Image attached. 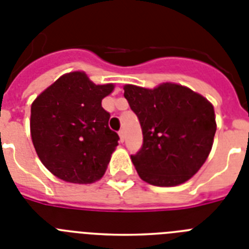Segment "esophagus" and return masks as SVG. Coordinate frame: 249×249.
Returning <instances> with one entry per match:
<instances>
[{
    "label": "esophagus",
    "instance_id": "esophagus-1",
    "mask_svg": "<svg viewBox=\"0 0 249 249\" xmlns=\"http://www.w3.org/2000/svg\"><path fill=\"white\" fill-rule=\"evenodd\" d=\"M119 137H120V142H121V143H123V142L125 141V131H124V129H120V130H119Z\"/></svg>",
    "mask_w": 249,
    "mask_h": 249
}]
</instances>
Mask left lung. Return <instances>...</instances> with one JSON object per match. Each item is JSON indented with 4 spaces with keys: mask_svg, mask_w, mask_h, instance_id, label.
<instances>
[{
    "mask_svg": "<svg viewBox=\"0 0 249 249\" xmlns=\"http://www.w3.org/2000/svg\"><path fill=\"white\" fill-rule=\"evenodd\" d=\"M124 97L138 116L143 144L131 162L154 186H177L191 178L208 158L216 123L205 97L175 83L153 89L126 85Z\"/></svg>",
    "mask_w": 249,
    "mask_h": 249,
    "instance_id": "left-lung-1",
    "label": "left lung"
}]
</instances>
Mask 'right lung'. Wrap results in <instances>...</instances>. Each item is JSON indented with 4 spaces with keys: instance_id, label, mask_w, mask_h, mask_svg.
Instances as JSON below:
<instances>
[{
    "instance_id": "1",
    "label": "right lung",
    "mask_w": 249,
    "mask_h": 249,
    "mask_svg": "<svg viewBox=\"0 0 249 249\" xmlns=\"http://www.w3.org/2000/svg\"><path fill=\"white\" fill-rule=\"evenodd\" d=\"M114 85H95L83 72L58 78L31 105L30 131L41 163L58 178L91 183L104 176L120 139L102 107Z\"/></svg>"
}]
</instances>
